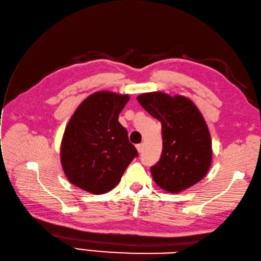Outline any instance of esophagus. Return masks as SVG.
Wrapping results in <instances>:
<instances>
[{"label":"esophagus","instance_id":"obj_1","mask_svg":"<svg viewBox=\"0 0 261 261\" xmlns=\"http://www.w3.org/2000/svg\"><path fill=\"white\" fill-rule=\"evenodd\" d=\"M137 150L139 151V152H142V150H143V144H142V143H139V144H137Z\"/></svg>","mask_w":261,"mask_h":261}]
</instances>
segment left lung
<instances>
[{
    "label": "left lung",
    "mask_w": 261,
    "mask_h": 261,
    "mask_svg": "<svg viewBox=\"0 0 261 261\" xmlns=\"http://www.w3.org/2000/svg\"><path fill=\"white\" fill-rule=\"evenodd\" d=\"M150 116L161 122L162 152L151 167L153 180L162 189L179 192L196 185L211 165V139L198 108L181 95L143 93L137 98Z\"/></svg>",
    "instance_id": "left-lung-1"
}]
</instances>
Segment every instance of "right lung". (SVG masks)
I'll list each match as a JSON object with an SVG mask.
<instances>
[{"instance_id": "right-lung-1", "label": "right lung", "mask_w": 261, "mask_h": 261, "mask_svg": "<svg viewBox=\"0 0 261 261\" xmlns=\"http://www.w3.org/2000/svg\"><path fill=\"white\" fill-rule=\"evenodd\" d=\"M129 95L101 91L77 107L66 125L61 162L71 184L99 195L116 187L138 151L118 121Z\"/></svg>"}]
</instances>
